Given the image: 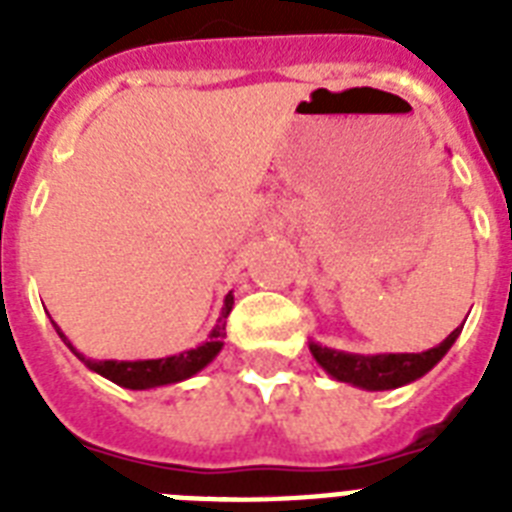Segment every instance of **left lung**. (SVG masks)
<instances>
[{
	"instance_id": "obj_1",
	"label": "left lung",
	"mask_w": 512,
	"mask_h": 512,
	"mask_svg": "<svg viewBox=\"0 0 512 512\" xmlns=\"http://www.w3.org/2000/svg\"><path fill=\"white\" fill-rule=\"evenodd\" d=\"M462 327L454 329L441 345L422 353H380V356H361V353H345V350L327 348L319 342H311L313 358L327 374L337 382H350L364 390H390L401 388L406 382L420 380L433 366L446 356L454 340L460 337Z\"/></svg>"
}]
</instances>
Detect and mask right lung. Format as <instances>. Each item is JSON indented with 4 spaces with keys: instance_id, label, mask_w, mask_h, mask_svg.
Segmentation results:
<instances>
[{
    "instance_id": "add662e5",
    "label": "right lung",
    "mask_w": 512,
    "mask_h": 512,
    "mask_svg": "<svg viewBox=\"0 0 512 512\" xmlns=\"http://www.w3.org/2000/svg\"><path fill=\"white\" fill-rule=\"evenodd\" d=\"M233 308V295L225 297L223 313H220V319H217L215 329L209 332L207 342H201L199 348L185 350V353H177V356H167V358H148V361H95V358H84L79 350L68 342V337L60 332L58 335L63 337L68 348L74 350L76 358L84 361L87 369L92 372L103 374L106 380L116 382V385H122V388L130 390H148V388H159V385H170V382H180L193 377L196 372H201L204 366L212 361V358L220 353L223 348V337H225V319H228V313Z\"/></svg>"
}]
</instances>
